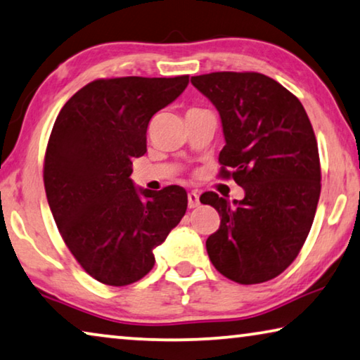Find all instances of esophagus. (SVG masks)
<instances>
[{
	"label": "esophagus",
	"mask_w": 360,
	"mask_h": 360,
	"mask_svg": "<svg viewBox=\"0 0 360 360\" xmlns=\"http://www.w3.org/2000/svg\"><path fill=\"white\" fill-rule=\"evenodd\" d=\"M187 203H189V208H197L200 205V197H198L197 192H189L187 193Z\"/></svg>",
	"instance_id": "esophagus-1"
}]
</instances>
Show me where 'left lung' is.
<instances>
[{
  "label": "left lung",
  "mask_w": 360,
  "mask_h": 360,
  "mask_svg": "<svg viewBox=\"0 0 360 360\" xmlns=\"http://www.w3.org/2000/svg\"><path fill=\"white\" fill-rule=\"evenodd\" d=\"M191 82L219 112V176L245 191L242 200L200 197L221 216L207 240L210 261L237 283L267 282L295 261L316 214L321 162L312 124L298 98L262 73L214 72Z\"/></svg>",
  "instance_id": "obj_1"
}]
</instances>
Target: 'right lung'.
Returning a JSON list of instances; mask_svg holds the SVG:
<instances>
[{
  "label": "right lung",
  "mask_w": 360,
  "mask_h": 360,
  "mask_svg": "<svg viewBox=\"0 0 360 360\" xmlns=\"http://www.w3.org/2000/svg\"><path fill=\"white\" fill-rule=\"evenodd\" d=\"M189 75L96 79L72 96L51 131L44 189L62 238L91 277L112 287L141 281L187 210L179 186L138 189L133 162L147 127L178 99Z\"/></svg>",
  "instance_id": "obj_1"
}]
</instances>
